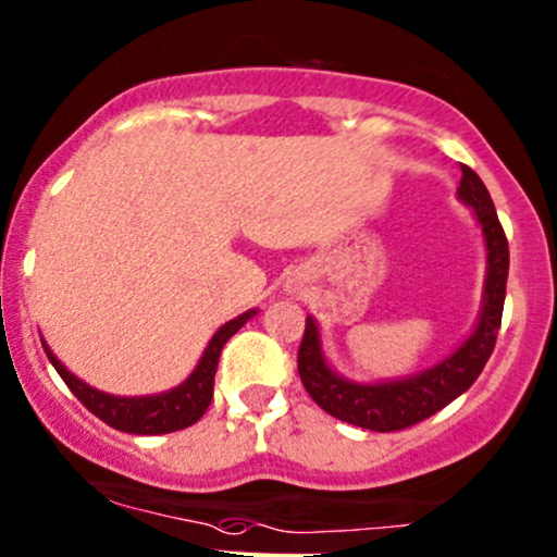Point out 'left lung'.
Segmentation results:
<instances>
[{
	"label": "left lung",
	"instance_id": "obj_1",
	"mask_svg": "<svg viewBox=\"0 0 557 557\" xmlns=\"http://www.w3.org/2000/svg\"><path fill=\"white\" fill-rule=\"evenodd\" d=\"M457 198L473 209L486 243L484 301H481L475 330L447 359L418 375L383 383H357L346 381L330 368L325 354H322L320 327H317L314 317H307V330H304L301 348H298V375H301L304 388L309 391L311 399L333 418L377 433L401 431V428L431 418L451 399L466 394L484 370L486 359L492 357L499 325H503L510 250H507V237L497 211H494L492 195L470 166H462Z\"/></svg>",
	"mask_w": 557,
	"mask_h": 557
}]
</instances>
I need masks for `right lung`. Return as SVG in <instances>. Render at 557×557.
<instances>
[{"label": "right lung", "mask_w": 557, "mask_h": 557, "mask_svg": "<svg viewBox=\"0 0 557 557\" xmlns=\"http://www.w3.org/2000/svg\"><path fill=\"white\" fill-rule=\"evenodd\" d=\"M253 314L256 309H250L246 314L224 322V325L213 333L203 357H200L198 368L189 372L187 381L180 383L176 388L152 396L102 394V391L87 386V383L78 381L73 372L65 370V364L54 357L52 348L47 346L45 341H41V346H45L52 368L58 370L60 377H63L65 386L73 391V396H76L91 414H97L102 423L115 428V431L137 433V436H158V433L182 431V428L198 423V420L203 418V412L209 409L213 399V375H216L219 354H222L224 344H227L232 335L246 325Z\"/></svg>", "instance_id": "add662e5"}]
</instances>
